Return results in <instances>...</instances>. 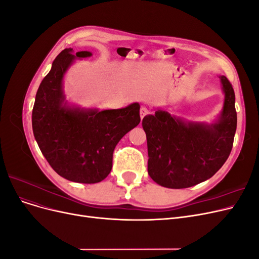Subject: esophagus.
Instances as JSON below:
<instances>
[{"label":"esophagus","mask_w":259,"mask_h":259,"mask_svg":"<svg viewBox=\"0 0 259 259\" xmlns=\"http://www.w3.org/2000/svg\"><path fill=\"white\" fill-rule=\"evenodd\" d=\"M149 109L147 108V107H145V106H143L142 108H140V117H142V119H144V117L147 115V114H149Z\"/></svg>","instance_id":"34e87169"}]
</instances>
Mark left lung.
I'll list each match as a JSON object with an SVG mask.
<instances>
[{
    "mask_svg": "<svg viewBox=\"0 0 259 259\" xmlns=\"http://www.w3.org/2000/svg\"><path fill=\"white\" fill-rule=\"evenodd\" d=\"M219 77L225 104L217 123L187 124L162 110L144 117L148 174L156 184L171 189L192 187L210 178L228 159L237 130L236 96L229 80Z\"/></svg>",
    "mask_w": 259,
    "mask_h": 259,
    "instance_id": "left-lung-1",
    "label": "left lung"
}]
</instances>
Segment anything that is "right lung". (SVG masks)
<instances>
[{
	"label": "right lung",
	"mask_w": 259,
	"mask_h": 259,
	"mask_svg": "<svg viewBox=\"0 0 259 259\" xmlns=\"http://www.w3.org/2000/svg\"><path fill=\"white\" fill-rule=\"evenodd\" d=\"M90 56L85 51H62L38 86L32 110L33 135L45 159L58 175L81 184H96L109 175L115 146L140 122L137 103L104 111L64 104L65 72L75 57Z\"/></svg>",
	"instance_id": "add662e5"
}]
</instances>
